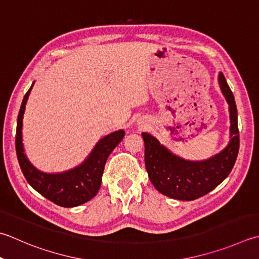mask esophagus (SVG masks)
<instances>
[{"mask_svg":"<svg viewBox=\"0 0 259 259\" xmlns=\"http://www.w3.org/2000/svg\"><path fill=\"white\" fill-rule=\"evenodd\" d=\"M139 125H141V123H139Z\"/></svg>","mask_w":259,"mask_h":259,"instance_id":"34e87169","label":"esophagus"}]
</instances>
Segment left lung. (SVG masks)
I'll list each match as a JSON object with an SVG mask.
<instances>
[{
    "label": "left lung",
    "mask_w": 259,
    "mask_h": 259,
    "mask_svg": "<svg viewBox=\"0 0 259 259\" xmlns=\"http://www.w3.org/2000/svg\"><path fill=\"white\" fill-rule=\"evenodd\" d=\"M218 82L229 106V143L210 158L189 160L161 145L157 138L143 133L145 141V165L155 189L171 199L192 201L209 193L227 179L234 167L239 150L238 113L234 94L222 73Z\"/></svg>",
    "instance_id": "left-lung-1"
}]
</instances>
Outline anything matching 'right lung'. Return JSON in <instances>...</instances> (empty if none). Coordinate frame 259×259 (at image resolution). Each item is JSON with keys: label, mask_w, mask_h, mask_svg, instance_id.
I'll return each instance as SVG.
<instances>
[{"label": "right lung", "mask_w": 259, "mask_h": 259, "mask_svg": "<svg viewBox=\"0 0 259 259\" xmlns=\"http://www.w3.org/2000/svg\"><path fill=\"white\" fill-rule=\"evenodd\" d=\"M34 82L25 93L18 115L15 149H17L18 160L22 173L28 183L38 193L54 202L55 204L64 207H74L84 204L98 194L101 183H102L106 159L123 139L125 134L124 130L120 129L113 131L101 138L88 157L73 168L59 171V173H46V171L39 170L24 154L22 143L23 115Z\"/></svg>", "instance_id": "right-lung-1"}]
</instances>
